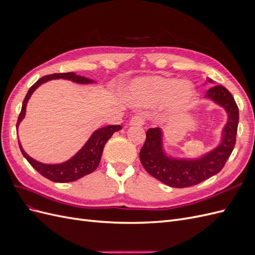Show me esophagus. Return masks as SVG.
Wrapping results in <instances>:
<instances>
[{
	"label": "esophagus",
	"instance_id": "34e87169",
	"mask_svg": "<svg viewBox=\"0 0 255 255\" xmlns=\"http://www.w3.org/2000/svg\"><path fill=\"white\" fill-rule=\"evenodd\" d=\"M144 123V117L142 115H136L134 117L130 119L129 121V126H142Z\"/></svg>",
	"mask_w": 255,
	"mask_h": 255
}]
</instances>
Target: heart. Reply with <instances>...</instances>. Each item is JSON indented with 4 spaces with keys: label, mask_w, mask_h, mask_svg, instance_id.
I'll return each instance as SVG.
<instances>
[{
    "label": "heart",
    "mask_w": 255,
    "mask_h": 255,
    "mask_svg": "<svg viewBox=\"0 0 255 255\" xmlns=\"http://www.w3.org/2000/svg\"><path fill=\"white\" fill-rule=\"evenodd\" d=\"M126 95L138 106H154L163 102L165 109L172 114L187 111L194 102L196 89L187 80L163 75L136 78L126 86Z\"/></svg>",
    "instance_id": "obj_1"
}]
</instances>
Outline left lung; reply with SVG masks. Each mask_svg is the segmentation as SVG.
I'll list each match as a JSON object with an SVG mask.
<instances>
[{
  "mask_svg": "<svg viewBox=\"0 0 255 255\" xmlns=\"http://www.w3.org/2000/svg\"><path fill=\"white\" fill-rule=\"evenodd\" d=\"M206 81L213 84L210 78ZM204 99L221 106L228 115V121L222 128L219 144L203 155L197 158L168 155L164 149L163 129L155 128L146 130L145 142L139 153L141 164L149 174L170 187H189L217 174L235 146L239 112L233 96L226 87L217 85L206 91Z\"/></svg>",
  "mask_w": 255,
  "mask_h": 255,
  "instance_id": "1",
  "label": "left lung"
}]
</instances>
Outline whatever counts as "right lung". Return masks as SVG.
<instances>
[{"label":"right lung","mask_w":255,"mask_h":255,"mask_svg":"<svg viewBox=\"0 0 255 255\" xmlns=\"http://www.w3.org/2000/svg\"><path fill=\"white\" fill-rule=\"evenodd\" d=\"M59 79L68 80L78 84L96 83V81L94 80L85 78V76H82V75H78L74 72L55 73V74L42 76L41 79L38 80L33 86L29 88L24 100H23L21 113L19 115V118L17 121V132H18L20 122L25 117L26 105L29 98L32 97L33 92L43 83H47L48 81H51V80H59ZM121 128H122L121 126H107V127L96 129L95 132L91 134L86 143L82 146V149L78 153L74 154L70 159H68L64 161V163H60V164L40 163V161L30 157L28 154L23 150L20 140H19V146L23 156L27 159L28 163L32 165V167L35 169V170H37L44 177H47V179L57 183L73 182L96 170L97 167L100 164V160H101L102 152H103L105 143L115 132H118V130H120Z\"/></svg>","instance_id":"add662e5"}]
</instances>
